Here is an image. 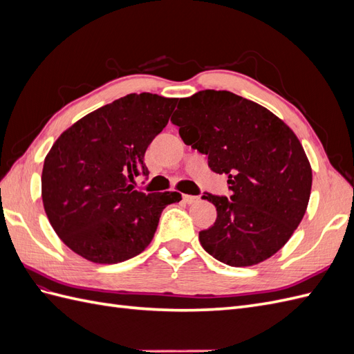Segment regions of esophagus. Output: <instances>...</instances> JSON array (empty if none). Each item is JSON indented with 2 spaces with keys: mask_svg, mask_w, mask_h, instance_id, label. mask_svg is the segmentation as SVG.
Instances as JSON below:
<instances>
[{
  "mask_svg": "<svg viewBox=\"0 0 354 354\" xmlns=\"http://www.w3.org/2000/svg\"><path fill=\"white\" fill-rule=\"evenodd\" d=\"M183 201H185L186 203H195V202L199 201V198H198V196H194V195H183Z\"/></svg>",
  "mask_w": 354,
  "mask_h": 354,
  "instance_id": "obj_1",
  "label": "esophagus"
}]
</instances>
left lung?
<instances>
[{"label":"left lung","instance_id":"1","mask_svg":"<svg viewBox=\"0 0 354 354\" xmlns=\"http://www.w3.org/2000/svg\"><path fill=\"white\" fill-rule=\"evenodd\" d=\"M171 122L229 178V198L202 196L217 208L216 223L199 232L202 248L233 267L270 259L301 223L312 190V167L294 131L259 103L216 90L180 99Z\"/></svg>","mask_w":354,"mask_h":354}]
</instances>
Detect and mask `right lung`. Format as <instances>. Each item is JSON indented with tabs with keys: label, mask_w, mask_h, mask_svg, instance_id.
<instances>
[{
	"label": "right lung",
	"mask_w": 354,
	"mask_h": 354,
	"mask_svg": "<svg viewBox=\"0 0 354 354\" xmlns=\"http://www.w3.org/2000/svg\"><path fill=\"white\" fill-rule=\"evenodd\" d=\"M177 99L128 94L85 115L63 131L42 167L41 195L57 236L82 259L115 264L153 239L162 209L178 192L146 194L145 153L164 130Z\"/></svg>",
	"instance_id": "add662e5"
}]
</instances>
